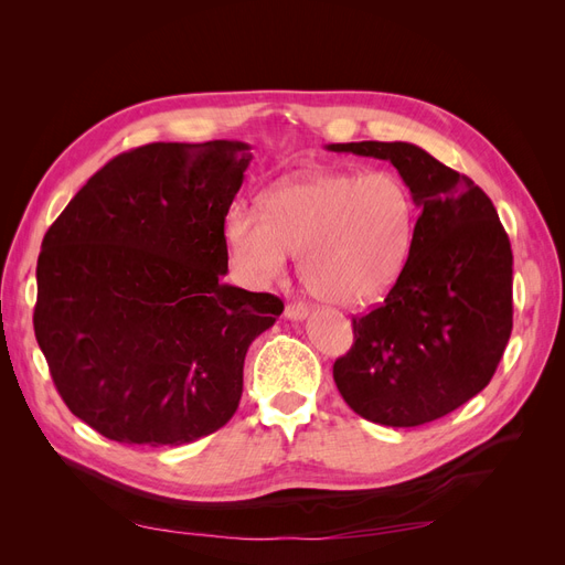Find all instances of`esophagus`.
Masks as SVG:
<instances>
[{"label":"esophagus","instance_id":"1","mask_svg":"<svg viewBox=\"0 0 565 565\" xmlns=\"http://www.w3.org/2000/svg\"><path fill=\"white\" fill-rule=\"evenodd\" d=\"M285 318H289V320H303V318H309V309H306L303 303H287L285 306Z\"/></svg>","mask_w":565,"mask_h":565}]
</instances>
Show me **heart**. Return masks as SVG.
I'll return each mask as SVG.
<instances>
[{
  "instance_id": "b5f03b06",
  "label": "heart",
  "mask_w": 565,
  "mask_h": 565,
  "mask_svg": "<svg viewBox=\"0 0 565 565\" xmlns=\"http://www.w3.org/2000/svg\"><path fill=\"white\" fill-rule=\"evenodd\" d=\"M415 198L393 172H306L273 188L264 212L235 204L226 241L252 282L276 280L287 254L328 303L363 306L386 295L413 249Z\"/></svg>"
}]
</instances>
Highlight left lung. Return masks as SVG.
<instances>
[{
    "label": "left lung",
    "mask_w": 565,
    "mask_h": 565,
    "mask_svg": "<svg viewBox=\"0 0 565 565\" xmlns=\"http://www.w3.org/2000/svg\"><path fill=\"white\" fill-rule=\"evenodd\" d=\"M388 160L419 207L413 249L384 303L353 318L332 367L341 398L374 424L419 426L481 393L511 337V245L469 177L405 141L330 143Z\"/></svg>",
    "instance_id": "1"
}]
</instances>
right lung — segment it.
I'll return each instance as SVG.
<instances>
[{
  "mask_svg": "<svg viewBox=\"0 0 565 565\" xmlns=\"http://www.w3.org/2000/svg\"><path fill=\"white\" fill-rule=\"evenodd\" d=\"M243 141L148 143L113 158L51 224L35 337L61 398L127 446H183L243 396L252 341L282 301L221 282Z\"/></svg>",
  "mask_w": 565,
  "mask_h": 565,
  "instance_id": "1",
  "label": "right lung"
}]
</instances>
